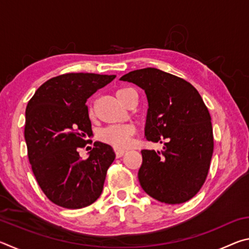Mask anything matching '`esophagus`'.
<instances>
[{"mask_svg": "<svg viewBox=\"0 0 249 249\" xmlns=\"http://www.w3.org/2000/svg\"><path fill=\"white\" fill-rule=\"evenodd\" d=\"M114 151H115L116 158H120V157H122V156H123V155L125 154V150H123V149H117V148H115Z\"/></svg>", "mask_w": 249, "mask_h": 249, "instance_id": "34e87169", "label": "esophagus"}]
</instances>
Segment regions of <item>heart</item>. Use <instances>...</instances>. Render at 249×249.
Returning a JSON list of instances; mask_svg holds the SVG:
<instances>
[{
    "label": "heart",
    "mask_w": 249,
    "mask_h": 249,
    "mask_svg": "<svg viewBox=\"0 0 249 249\" xmlns=\"http://www.w3.org/2000/svg\"><path fill=\"white\" fill-rule=\"evenodd\" d=\"M134 90L130 88H123L116 91V98L124 105L127 95ZM92 114V111L90 112ZM135 133V129L130 125L122 126H108V127L101 130L99 135L100 140L112 145L115 148H126L130 144V138Z\"/></svg>",
    "instance_id": "heart-1"
}]
</instances>
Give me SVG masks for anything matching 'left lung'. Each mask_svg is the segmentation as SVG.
Masks as SVG:
<instances>
[{
    "mask_svg": "<svg viewBox=\"0 0 249 249\" xmlns=\"http://www.w3.org/2000/svg\"><path fill=\"white\" fill-rule=\"evenodd\" d=\"M120 80L145 91L146 140H166L161 153L142 150V190L162 203H184L199 192L209 172L213 129L208 107L192 84L159 69L134 70Z\"/></svg>",
    "mask_w": 249,
    "mask_h": 249,
    "instance_id": "obj_1",
    "label": "left lung"
}]
</instances>
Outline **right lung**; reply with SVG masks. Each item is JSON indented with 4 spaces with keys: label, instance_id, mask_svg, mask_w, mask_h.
<instances>
[{
    "label": "right lung",
    "instance_id": "right-lung-1",
    "mask_svg": "<svg viewBox=\"0 0 249 249\" xmlns=\"http://www.w3.org/2000/svg\"><path fill=\"white\" fill-rule=\"evenodd\" d=\"M115 75L67 73L49 79L26 107L25 141L34 176L46 196L66 209L98 200L108 167L115 159L109 145L95 142L82 160L79 148L92 135L87 100Z\"/></svg>",
    "mask_w": 249,
    "mask_h": 249
}]
</instances>
